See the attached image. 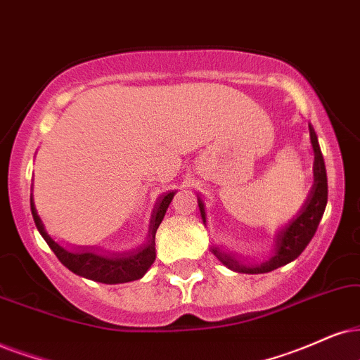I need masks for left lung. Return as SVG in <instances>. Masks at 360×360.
<instances>
[{
  "mask_svg": "<svg viewBox=\"0 0 360 360\" xmlns=\"http://www.w3.org/2000/svg\"><path fill=\"white\" fill-rule=\"evenodd\" d=\"M309 133H311V143L314 149V186L306 204L301 209V214L285 229L281 231L279 236H277L274 256L269 261L262 262L261 266L248 267L244 264H239L231 256H227V254L212 249V252L231 269L245 272V274H264V272L274 271L277 267L285 266V264L301 256V252L307 248V244L311 243L314 234H316L317 226H319L327 204V172L324 158H322L319 148V141H317V134L312 126H309ZM198 202L204 219V204L201 201Z\"/></svg>",
  "mask_w": 360,
  "mask_h": 360,
  "instance_id": "1",
  "label": "left lung"
}]
</instances>
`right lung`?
<instances>
[{
	"label": "right lung",
	"instance_id": "add662e5",
	"mask_svg": "<svg viewBox=\"0 0 360 360\" xmlns=\"http://www.w3.org/2000/svg\"><path fill=\"white\" fill-rule=\"evenodd\" d=\"M174 198V193H167L162 195L161 201L158 202L156 211L149 226V239L141 249H136V252H131V256L124 257H103L98 254L91 252H70L58 245L54 240L49 238L46 231H44L43 222H41L38 212H36L33 198H31V212H33L34 224L38 227L39 234L43 236L56 257L61 261L68 269L75 272V274L88 277L91 281L103 282V284H121V282H131L141 279L146 271L151 267V264L156 259V249H154V239H156V231L161 224L162 217L169 207V204Z\"/></svg>",
	"mask_w": 360,
	"mask_h": 360
}]
</instances>
